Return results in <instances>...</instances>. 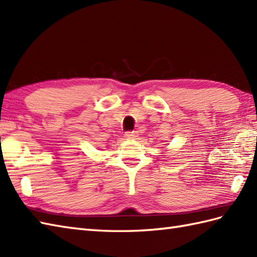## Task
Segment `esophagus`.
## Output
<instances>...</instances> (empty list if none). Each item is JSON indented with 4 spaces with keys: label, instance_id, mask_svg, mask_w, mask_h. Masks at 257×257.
Segmentation results:
<instances>
[{
    "label": "esophagus",
    "instance_id": "1",
    "mask_svg": "<svg viewBox=\"0 0 257 257\" xmlns=\"http://www.w3.org/2000/svg\"><path fill=\"white\" fill-rule=\"evenodd\" d=\"M137 136H138V134L136 133V132H132V133H125L124 134V139H127V140H134V139H136L137 138Z\"/></svg>",
    "mask_w": 257,
    "mask_h": 257
}]
</instances>
